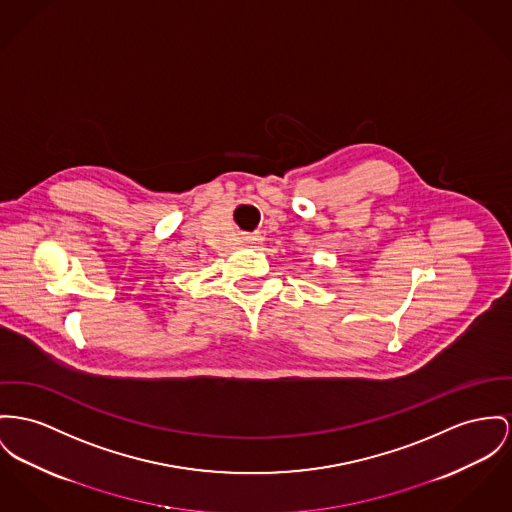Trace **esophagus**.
Returning a JSON list of instances; mask_svg holds the SVG:
<instances>
[{
  "mask_svg": "<svg viewBox=\"0 0 512 512\" xmlns=\"http://www.w3.org/2000/svg\"><path fill=\"white\" fill-rule=\"evenodd\" d=\"M244 242H246V244H258L260 237H256V235H246Z\"/></svg>",
  "mask_w": 512,
  "mask_h": 512,
  "instance_id": "esophagus-1",
  "label": "esophagus"
}]
</instances>
